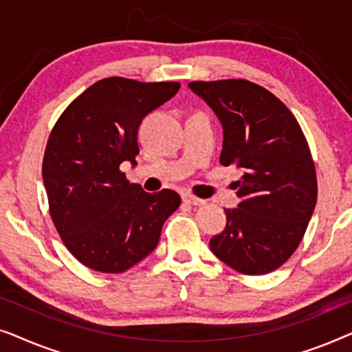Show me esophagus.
I'll use <instances>...</instances> for the list:
<instances>
[{
    "label": "esophagus",
    "mask_w": 352,
    "mask_h": 352,
    "mask_svg": "<svg viewBox=\"0 0 352 352\" xmlns=\"http://www.w3.org/2000/svg\"><path fill=\"white\" fill-rule=\"evenodd\" d=\"M182 201H186V204H189V205H195V206L205 205V200L204 199H199V197L192 195V194H189V192L182 194Z\"/></svg>",
    "instance_id": "34e87169"
}]
</instances>
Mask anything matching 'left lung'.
<instances>
[{"label":"left lung","mask_w":352,"mask_h":352,"mask_svg":"<svg viewBox=\"0 0 352 352\" xmlns=\"http://www.w3.org/2000/svg\"><path fill=\"white\" fill-rule=\"evenodd\" d=\"M223 124L221 165L242 168L240 204L210 240L221 261L247 276L276 271L295 253L317 201L309 146L287 105L248 80L192 81Z\"/></svg>","instance_id":"left-lung-1"}]
</instances>
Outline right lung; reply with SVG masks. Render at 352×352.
I'll use <instances>...</instances> for the list:
<instances>
[{
  "instance_id": "right-lung-1",
  "label": "right lung",
  "mask_w": 352,
  "mask_h": 352,
  "mask_svg": "<svg viewBox=\"0 0 352 352\" xmlns=\"http://www.w3.org/2000/svg\"><path fill=\"white\" fill-rule=\"evenodd\" d=\"M179 86L104 78L52 128L43 158L50 213L67 250L86 267L118 274L134 266L155 250L163 224L181 205L175 190L148 194L120 170L136 162L142 118Z\"/></svg>"
}]
</instances>
